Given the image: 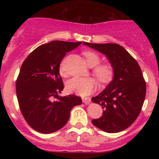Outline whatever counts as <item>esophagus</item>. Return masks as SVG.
Returning a JSON list of instances; mask_svg holds the SVG:
<instances>
[{
  "instance_id": "1",
  "label": "esophagus",
  "mask_w": 159,
  "mask_h": 159,
  "mask_svg": "<svg viewBox=\"0 0 159 159\" xmlns=\"http://www.w3.org/2000/svg\"><path fill=\"white\" fill-rule=\"evenodd\" d=\"M82 101H83V102L84 103V104H86V105H88V104L91 102V98L90 97L82 98Z\"/></svg>"
}]
</instances>
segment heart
Returning a JSON list of instances; mask_svg holds the SVG:
<instances>
[{"instance_id": "heart-1", "label": "heart", "mask_w": 159, "mask_h": 159, "mask_svg": "<svg viewBox=\"0 0 159 159\" xmlns=\"http://www.w3.org/2000/svg\"><path fill=\"white\" fill-rule=\"evenodd\" d=\"M87 64L90 67H93V75L102 84H107L112 81L114 75V69L110 64L100 63V57L96 53L90 51L83 52ZM60 73L62 76H66V72L63 63L60 66ZM97 87L96 80L91 78L75 77L68 81L66 88L69 92L73 93L79 96H85L92 93Z\"/></svg>"}]
</instances>
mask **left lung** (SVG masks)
I'll use <instances>...</instances> for the list:
<instances>
[{
	"mask_svg": "<svg viewBox=\"0 0 159 159\" xmlns=\"http://www.w3.org/2000/svg\"><path fill=\"white\" fill-rule=\"evenodd\" d=\"M84 44L105 54L114 69L113 81L98 96L92 98L102 105V116L92 123L101 130L116 133L135 121L143 107L147 85L136 60L118 44Z\"/></svg>",
	"mask_w": 159,
	"mask_h": 159,
	"instance_id": "1",
	"label": "left lung"
}]
</instances>
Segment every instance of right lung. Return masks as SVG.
Returning <instances> with one entry per match:
<instances>
[{
	"mask_svg": "<svg viewBox=\"0 0 159 159\" xmlns=\"http://www.w3.org/2000/svg\"><path fill=\"white\" fill-rule=\"evenodd\" d=\"M81 43L52 41L41 45L21 65L16 84L19 108L27 124L38 132L61 129L68 122L71 110L82 102L75 95L58 96L64 88L59 73L61 62ZM52 98L58 100L53 102Z\"/></svg>",
	"mask_w": 159,
	"mask_h": 159,
	"instance_id": "1",
	"label": "right lung"
}]
</instances>
